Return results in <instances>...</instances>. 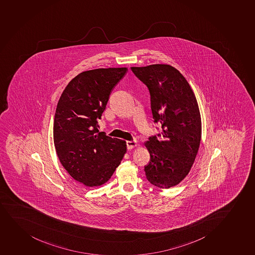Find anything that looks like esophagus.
Wrapping results in <instances>:
<instances>
[{"label": "esophagus", "instance_id": "1", "mask_svg": "<svg viewBox=\"0 0 255 255\" xmlns=\"http://www.w3.org/2000/svg\"><path fill=\"white\" fill-rule=\"evenodd\" d=\"M136 145H137V141H135V140L127 141V147H128V149H131V148L135 147Z\"/></svg>", "mask_w": 255, "mask_h": 255}]
</instances>
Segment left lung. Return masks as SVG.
<instances>
[{
	"mask_svg": "<svg viewBox=\"0 0 255 255\" xmlns=\"http://www.w3.org/2000/svg\"><path fill=\"white\" fill-rule=\"evenodd\" d=\"M150 94L153 122L160 133L145 146L150 154L145 165L147 180L156 187L178 185L190 172L201 137V121L196 97L179 70L169 65L131 67Z\"/></svg>",
	"mask_w": 255,
	"mask_h": 255,
	"instance_id": "8db88e82",
	"label": "left lung"
}]
</instances>
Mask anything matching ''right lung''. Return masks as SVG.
Wrapping results in <instances>:
<instances>
[{
    "mask_svg": "<svg viewBox=\"0 0 255 255\" xmlns=\"http://www.w3.org/2000/svg\"><path fill=\"white\" fill-rule=\"evenodd\" d=\"M127 71V68L84 71L70 81L57 105V155L71 177L86 186H99L109 180L126 153V142L100 132L98 120L113 89Z\"/></svg>",
    "mask_w": 255,
    "mask_h": 255,
    "instance_id": "1",
    "label": "right lung"
}]
</instances>
